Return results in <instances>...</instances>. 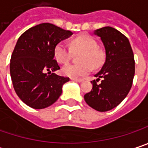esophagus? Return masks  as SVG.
Here are the masks:
<instances>
[{
    "label": "esophagus",
    "mask_w": 148,
    "mask_h": 148,
    "mask_svg": "<svg viewBox=\"0 0 148 148\" xmlns=\"http://www.w3.org/2000/svg\"><path fill=\"white\" fill-rule=\"evenodd\" d=\"M71 80H74L76 82H82L83 81V79H79V78H71Z\"/></svg>",
    "instance_id": "esophagus-1"
}]
</instances>
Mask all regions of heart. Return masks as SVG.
I'll use <instances>...</instances> for the list:
<instances>
[{"mask_svg":"<svg viewBox=\"0 0 148 148\" xmlns=\"http://www.w3.org/2000/svg\"><path fill=\"white\" fill-rule=\"evenodd\" d=\"M79 64H68L62 68V73L73 78L89 74L92 67L97 69L102 64L103 54L97 48V40L88 34H80L71 40L70 48L65 43L59 42L54 47V58L61 64L68 63L73 53H80Z\"/></svg>","mask_w":148,"mask_h":148,"instance_id":"1","label":"heart"}]
</instances>
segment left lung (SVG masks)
Listing matches in <instances>:
<instances>
[{"mask_svg":"<svg viewBox=\"0 0 148 148\" xmlns=\"http://www.w3.org/2000/svg\"><path fill=\"white\" fill-rule=\"evenodd\" d=\"M106 51V60L91 81L92 90L84 96L90 107L106 112L117 107L128 95L135 75V59L128 38L112 27L95 31ZM101 79L99 84L97 82Z\"/></svg>","mask_w":148,"mask_h":148,"instance_id":"left-lung-1","label":"left lung"}]
</instances>
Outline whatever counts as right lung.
I'll list each match as a JSON object with an SVG mask.
<instances>
[{"instance_id": "1", "label": "right lung", "mask_w": 148, "mask_h": 148, "mask_svg": "<svg viewBox=\"0 0 148 148\" xmlns=\"http://www.w3.org/2000/svg\"><path fill=\"white\" fill-rule=\"evenodd\" d=\"M72 34L69 30L44 23L18 38L11 57L10 74L17 95L29 107L45 108L59 98L62 86L69 78L53 73L60 69L54 59V47Z\"/></svg>"}]
</instances>
